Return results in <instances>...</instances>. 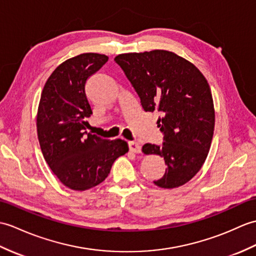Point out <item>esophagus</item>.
Instances as JSON below:
<instances>
[{"label": "esophagus", "instance_id": "1", "mask_svg": "<svg viewBox=\"0 0 256 256\" xmlns=\"http://www.w3.org/2000/svg\"><path fill=\"white\" fill-rule=\"evenodd\" d=\"M128 148H130V152H135V154H140L142 152L140 146L135 142H128Z\"/></svg>", "mask_w": 256, "mask_h": 256}]
</instances>
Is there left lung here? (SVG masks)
I'll list each match as a JSON object with an SVG mask.
<instances>
[{
    "label": "left lung",
    "mask_w": 256,
    "mask_h": 256,
    "mask_svg": "<svg viewBox=\"0 0 256 256\" xmlns=\"http://www.w3.org/2000/svg\"><path fill=\"white\" fill-rule=\"evenodd\" d=\"M146 112L158 111L162 145L144 144L145 155L164 157L167 169L157 186L174 188L198 174L208 155L215 111L208 82L198 68L176 53L154 50L114 58Z\"/></svg>",
    "instance_id": "1"
}]
</instances>
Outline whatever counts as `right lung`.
I'll list each match as a JSON object with an SVG mask.
<instances>
[{
	"label": "right lung",
	"instance_id": "1",
	"mask_svg": "<svg viewBox=\"0 0 256 256\" xmlns=\"http://www.w3.org/2000/svg\"><path fill=\"white\" fill-rule=\"evenodd\" d=\"M108 56L84 53L54 70L44 87L37 114V132L46 164L65 186L86 191L110 174L116 159L128 152L123 140H104L87 133L92 114L86 97L88 78Z\"/></svg>",
	"mask_w": 256,
	"mask_h": 256
}]
</instances>
